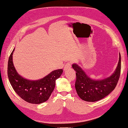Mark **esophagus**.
Here are the masks:
<instances>
[{
    "mask_svg": "<svg viewBox=\"0 0 128 128\" xmlns=\"http://www.w3.org/2000/svg\"><path fill=\"white\" fill-rule=\"evenodd\" d=\"M71 68V62H68L66 64L64 65V70H67L68 69H69V68Z\"/></svg>",
    "mask_w": 128,
    "mask_h": 128,
    "instance_id": "34e87169",
    "label": "esophagus"
}]
</instances>
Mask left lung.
Segmentation results:
<instances>
[{"label": "left lung", "mask_w": 128, "mask_h": 128, "mask_svg": "<svg viewBox=\"0 0 128 128\" xmlns=\"http://www.w3.org/2000/svg\"><path fill=\"white\" fill-rule=\"evenodd\" d=\"M121 66L120 53L118 62L114 72L107 78L96 80L91 78L78 64H72V67L76 72L75 88L80 98L86 102H94L108 96L114 90L118 84Z\"/></svg>", "instance_id": "left-lung-1"}]
</instances>
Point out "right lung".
Segmentation results:
<instances>
[{"label":"right lung","mask_w":128,"mask_h":128,"mask_svg":"<svg viewBox=\"0 0 128 128\" xmlns=\"http://www.w3.org/2000/svg\"><path fill=\"white\" fill-rule=\"evenodd\" d=\"M14 50L9 57L7 68L8 79L14 90L22 99L30 104H40L47 101L54 89L56 80L63 72L62 69L53 70L40 80L25 78L15 68L13 62Z\"/></svg>","instance_id":"right-lung-1"}]
</instances>
